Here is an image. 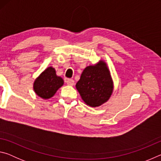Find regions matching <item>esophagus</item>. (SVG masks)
<instances>
[{
    "instance_id": "34e87169",
    "label": "esophagus",
    "mask_w": 161,
    "mask_h": 161,
    "mask_svg": "<svg viewBox=\"0 0 161 161\" xmlns=\"http://www.w3.org/2000/svg\"><path fill=\"white\" fill-rule=\"evenodd\" d=\"M67 84L69 86H73L75 84V81L73 80H71V79H69V80H67Z\"/></svg>"
}]
</instances>
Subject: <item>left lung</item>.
<instances>
[{
	"label": "left lung",
	"mask_w": 161,
	"mask_h": 161,
	"mask_svg": "<svg viewBox=\"0 0 161 161\" xmlns=\"http://www.w3.org/2000/svg\"><path fill=\"white\" fill-rule=\"evenodd\" d=\"M76 88L86 105L97 107L109 99L114 90V82L107 64L100 60L86 67L81 73Z\"/></svg>",
	"instance_id": "obj_1"
}]
</instances>
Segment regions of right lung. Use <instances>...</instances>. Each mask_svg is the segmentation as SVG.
I'll use <instances>...</instances> for the list:
<instances>
[{
    "label": "right lung",
    "instance_id": "add662e5",
    "mask_svg": "<svg viewBox=\"0 0 161 161\" xmlns=\"http://www.w3.org/2000/svg\"><path fill=\"white\" fill-rule=\"evenodd\" d=\"M63 84L64 80L56 75L54 68L49 67L35 79L33 89L37 96L48 99L53 97Z\"/></svg>",
    "mask_w": 161,
    "mask_h": 161
}]
</instances>
